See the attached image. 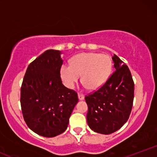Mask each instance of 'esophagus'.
<instances>
[{"label": "esophagus", "mask_w": 157, "mask_h": 157, "mask_svg": "<svg viewBox=\"0 0 157 157\" xmlns=\"http://www.w3.org/2000/svg\"><path fill=\"white\" fill-rule=\"evenodd\" d=\"M85 95L82 93H79L78 94V98L80 100H82L84 99Z\"/></svg>", "instance_id": "obj_1"}]
</instances>
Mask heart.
Listing matches in <instances>:
<instances>
[{
  "label": "heart",
  "mask_w": 157,
  "mask_h": 157,
  "mask_svg": "<svg viewBox=\"0 0 157 157\" xmlns=\"http://www.w3.org/2000/svg\"><path fill=\"white\" fill-rule=\"evenodd\" d=\"M111 70L112 60L110 56L106 54L86 52L74 56L70 65H63L60 74L68 87H73L81 75L83 86L95 90L105 83Z\"/></svg>",
  "instance_id": "heart-1"
}]
</instances>
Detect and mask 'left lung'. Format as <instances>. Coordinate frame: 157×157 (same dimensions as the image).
Segmentation results:
<instances>
[{
	"mask_svg": "<svg viewBox=\"0 0 157 157\" xmlns=\"http://www.w3.org/2000/svg\"><path fill=\"white\" fill-rule=\"evenodd\" d=\"M115 71L98 90L85 97L87 122L91 130L102 134L115 132L128 120L134 96V83L128 67L116 55Z\"/></svg>",
	"mask_w": 157,
	"mask_h": 157,
	"instance_id": "1",
	"label": "left lung"
}]
</instances>
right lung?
I'll use <instances>...</instances> for the list:
<instances>
[{
    "mask_svg": "<svg viewBox=\"0 0 157 157\" xmlns=\"http://www.w3.org/2000/svg\"><path fill=\"white\" fill-rule=\"evenodd\" d=\"M61 52L49 49L29 65L21 89V105L27 126L44 137L67 128L77 94L62 83Z\"/></svg>",
    "mask_w": 157,
    "mask_h": 157,
    "instance_id": "right-lung-1",
    "label": "right lung"
}]
</instances>
